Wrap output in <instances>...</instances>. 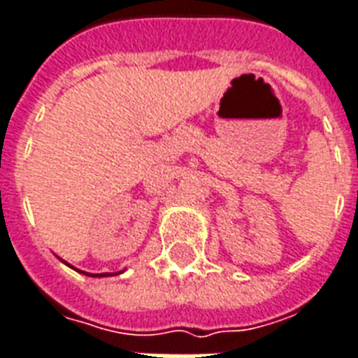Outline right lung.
Wrapping results in <instances>:
<instances>
[{"instance_id": "1", "label": "right lung", "mask_w": 358, "mask_h": 358, "mask_svg": "<svg viewBox=\"0 0 358 358\" xmlns=\"http://www.w3.org/2000/svg\"><path fill=\"white\" fill-rule=\"evenodd\" d=\"M106 275V273H104ZM92 277H102V275H92Z\"/></svg>"}]
</instances>
